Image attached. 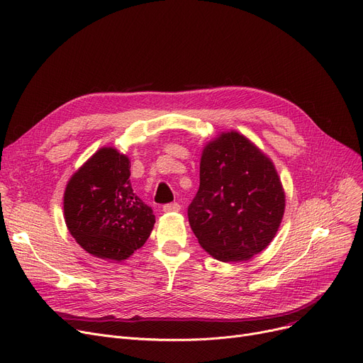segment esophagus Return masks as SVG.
Returning a JSON list of instances; mask_svg holds the SVG:
<instances>
[{
    "label": "esophagus",
    "instance_id": "obj_1",
    "mask_svg": "<svg viewBox=\"0 0 363 363\" xmlns=\"http://www.w3.org/2000/svg\"><path fill=\"white\" fill-rule=\"evenodd\" d=\"M163 211L164 212H179L181 211V204L177 203V201L167 203V204H164V206H163Z\"/></svg>",
    "mask_w": 363,
    "mask_h": 363
}]
</instances>
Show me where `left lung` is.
Here are the masks:
<instances>
[{"instance_id": "1", "label": "left lung", "mask_w": 363, "mask_h": 363, "mask_svg": "<svg viewBox=\"0 0 363 363\" xmlns=\"http://www.w3.org/2000/svg\"><path fill=\"white\" fill-rule=\"evenodd\" d=\"M283 212L285 193L273 163L243 135L220 133L203 150L188 220L212 257L238 262L259 254L276 235Z\"/></svg>"}]
</instances>
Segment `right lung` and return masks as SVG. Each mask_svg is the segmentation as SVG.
<instances>
[{
  "label": "right lung",
  "mask_w": 363,
  "mask_h": 363,
  "mask_svg": "<svg viewBox=\"0 0 363 363\" xmlns=\"http://www.w3.org/2000/svg\"><path fill=\"white\" fill-rule=\"evenodd\" d=\"M130 162L114 148H101L69 179L64 196L65 223L89 254L121 261L150 238L152 209L130 184Z\"/></svg>",
  "instance_id": "right-lung-1"
}]
</instances>
